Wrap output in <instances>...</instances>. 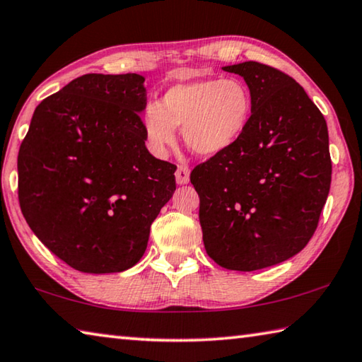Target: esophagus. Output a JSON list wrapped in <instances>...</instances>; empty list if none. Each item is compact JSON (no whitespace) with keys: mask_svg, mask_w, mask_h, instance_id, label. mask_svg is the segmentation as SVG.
<instances>
[{"mask_svg":"<svg viewBox=\"0 0 362 362\" xmlns=\"http://www.w3.org/2000/svg\"><path fill=\"white\" fill-rule=\"evenodd\" d=\"M175 180L179 185H187L189 182V169L187 166H179L175 170Z\"/></svg>","mask_w":362,"mask_h":362,"instance_id":"obj_1","label":"esophagus"}]
</instances>
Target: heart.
<instances>
[{"mask_svg":"<svg viewBox=\"0 0 362 362\" xmlns=\"http://www.w3.org/2000/svg\"><path fill=\"white\" fill-rule=\"evenodd\" d=\"M252 115V93L238 78H193L173 85L158 103H150L142 128L155 155L168 153L175 144V128L182 127L187 147L210 158L244 137Z\"/></svg>","mask_w":362,"mask_h":362,"instance_id":"1","label":"heart"}]
</instances>
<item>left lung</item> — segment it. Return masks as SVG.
<instances>
[{
    "label": "left lung",
    "mask_w": 362,
    "mask_h": 362,
    "mask_svg": "<svg viewBox=\"0 0 362 362\" xmlns=\"http://www.w3.org/2000/svg\"><path fill=\"white\" fill-rule=\"evenodd\" d=\"M223 71L244 77L252 120L233 148L196 166L189 179L207 255L250 272L293 258L310 240L331 188L329 136L293 77L256 62Z\"/></svg>",
    "instance_id": "1"
}]
</instances>
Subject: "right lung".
<instances>
[{"label":"right lung","mask_w":362,"mask_h":362,"mask_svg":"<svg viewBox=\"0 0 362 362\" xmlns=\"http://www.w3.org/2000/svg\"><path fill=\"white\" fill-rule=\"evenodd\" d=\"M144 78L85 74L39 104L18 150V201L31 231L87 274L133 267L175 192V166L146 147Z\"/></svg>","instance_id":"obj_1"}]
</instances>
